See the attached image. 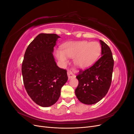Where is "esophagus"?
<instances>
[{
  "label": "esophagus",
  "mask_w": 134,
  "mask_h": 134,
  "mask_svg": "<svg viewBox=\"0 0 134 134\" xmlns=\"http://www.w3.org/2000/svg\"><path fill=\"white\" fill-rule=\"evenodd\" d=\"M67 74H68V78L69 79H71L72 78H75V75L74 74V72H72V70H68L67 72Z\"/></svg>",
  "instance_id": "esophagus-1"
}]
</instances>
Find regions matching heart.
I'll use <instances>...</instances> for the list:
<instances>
[{
    "label": "heart",
    "mask_w": 134,
    "mask_h": 134,
    "mask_svg": "<svg viewBox=\"0 0 134 134\" xmlns=\"http://www.w3.org/2000/svg\"><path fill=\"white\" fill-rule=\"evenodd\" d=\"M100 52L101 46L98 42L79 41L64 44L62 50H55V55L63 66L68 64L69 58H74V64L78 68L86 69L96 62Z\"/></svg>",
    "instance_id": "1"
}]
</instances>
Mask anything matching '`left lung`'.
Instances as JSON below:
<instances>
[{
  "mask_svg": "<svg viewBox=\"0 0 134 134\" xmlns=\"http://www.w3.org/2000/svg\"><path fill=\"white\" fill-rule=\"evenodd\" d=\"M101 57L92 66L79 71L76 78L78 86L75 91L77 98L84 104H93L106 95L110 87L114 61L110 48L100 40Z\"/></svg>",
  "mask_w": 134,
  "mask_h": 134,
  "instance_id": "8db88e82",
  "label": "left lung"
}]
</instances>
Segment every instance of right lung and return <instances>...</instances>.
Listing matches in <instances>:
<instances>
[{"label": "right lung", "mask_w": 134, "mask_h": 134, "mask_svg": "<svg viewBox=\"0 0 134 134\" xmlns=\"http://www.w3.org/2000/svg\"><path fill=\"white\" fill-rule=\"evenodd\" d=\"M56 34H40L28 45L22 65L24 86L31 98L47 107L59 99L61 89L68 80L66 70L59 68L53 55Z\"/></svg>", "instance_id": "obj_1"}]
</instances>
